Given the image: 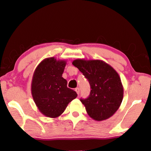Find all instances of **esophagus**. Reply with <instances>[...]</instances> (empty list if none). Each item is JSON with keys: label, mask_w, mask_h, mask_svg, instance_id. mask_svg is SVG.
<instances>
[{"label": "esophagus", "mask_w": 151, "mask_h": 151, "mask_svg": "<svg viewBox=\"0 0 151 151\" xmlns=\"http://www.w3.org/2000/svg\"><path fill=\"white\" fill-rule=\"evenodd\" d=\"M75 91H76V92H77V93H78V95L79 94V92H80V89H79V88H76V89H75Z\"/></svg>", "instance_id": "esophagus-1"}]
</instances>
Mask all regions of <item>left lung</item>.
Returning a JSON list of instances; mask_svg holds the SVG:
<instances>
[{"label": "left lung", "mask_w": 151, "mask_h": 151, "mask_svg": "<svg viewBox=\"0 0 151 151\" xmlns=\"http://www.w3.org/2000/svg\"><path fill=\"white\" fill-rule=\"evenodd\" d=\"M72 64L90 84L89 97L81 99L88 115L97 121L109 119L118 110L123 99L124 88L119 73L102 60L78 59Z\"/></svg>", "instance_id": "1"}]
</instances>
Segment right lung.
<instances>
[{
	"mask_svg": "<svg viewBox=\"0 0 151 151\" xmlns=\"http://www.w3.org/2000/svg\"><path fill=\"white\" fill-rule=\"evenodd\" d=\"M67 61L54 57L43 60L33 73L31 93L39 111L50 118H56L64 112L69 102L78 96L67 87L62 74Z\"/></svg>",
	"mask_w": 151,
	"mask_h": 151,
	"instance_id": "1",
	"label": "right lung"
}]
</instances>
